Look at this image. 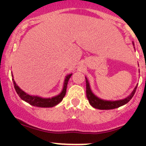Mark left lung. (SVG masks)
I'll use <instances>...</instances> for the list:
<instances>
[{"instance_id":"1","label":"left lung","mask_w":146,"mask_h":146,"mask_svg":"<svg viewBox=\"0 0 146 146\" xmlns=\"http://www.w3.org/2000/svg\"><path fill=\"white\" fill-rule=\"evenodd\" d=\"M133 45L135 46V44ZM140 72V71H139ZM86 96H87L88 102L90 103L91 106L94 107V108L99 110H112L115 109V108H118L121 106H123L126 103H128L131 100V99L135 95V93L136 91V89L137 86H135L132 92L130 94L129 96L126 97L125 99H120V100H115V101H111V100H104L98 96H96L94 93L91 91V87H90V84L88 80V79L86 77Z\"/></svg>"}]
</instances>
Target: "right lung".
<instances>
[{"label": "right lung", "instance_id": "add662e5", "mask_svg": "<svg viewBox=\"0 0 146 146\" xmlns=\"http://www.w3.org/2000/svg\"><path fill=\"white\" fill-rule=\"evenodd\" d=\"M72 75V74H69L66 76L63 89H62L61 92L59 94H58L57 96H52L51 98H43L38 96H33V95L27 94L25 91H23L17 85L16 82L14 80L13 74H11V77H13V83H14L15 91H16L17 94H18V96H20L23 101L26 102H28V104H30L32 106L38 107V108H52V107L55 106L58 104H59L63 100L64 96H65L66 92L67 84H68L69 80L70 79V77Z\"/></svg>", "mask_w": 146, "mask_h": 146}]
</instances>
